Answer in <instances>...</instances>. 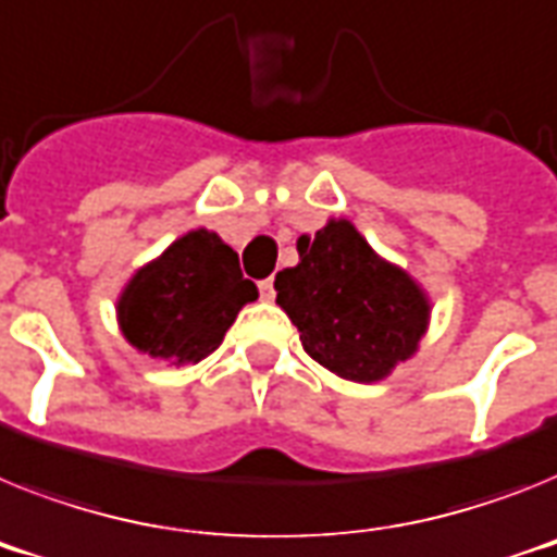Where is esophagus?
<instances>
[{
  "instance_id": "1",
  "label": "esophagus",
  "mask_w": 557,
  "mask_h": 557,
  "mask_svg": "<svg viewBox=\"0 0 557 557\" xmlns=\"http://www.w3.org/2000/svg\"><path fill=\"white\" fill-rule=\"evenodd\" d=\"M257 288H260V297H263V300H274V280L271 277H265V280H260V283H257Z\"/></svg>"
}]
</instances>
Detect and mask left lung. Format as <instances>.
I'll return each instance as SVG.
<instances>
[{"label": "left lung", "mask_w": 557, "mask_h": 557, "mask_svg": "<svg viewBox=\"0 0 557 557\" xmlns=\"http://www.w3.org/2000/svg\"><path fill=\"white\" fill-rule=\"evenodd\" d=\"M300 263L277 271V306L297 325L302 348L350 382H380L410 359L428 329V297L385 263L348 221H331L297 240Z\"/></svg>", "instance_id": "obj_1"}]
</instances>
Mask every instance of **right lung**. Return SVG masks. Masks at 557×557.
Returning a JSON list of instances; mask_svg holds the SVG:
<instances>
[{
	"label": "right lung",
	"instance_id": "obj_1",
	"mask_svg": "<svg viewBox=\"0 0 557 557\" xmlns=\"http://www.w3.org/2000/svg\"><path fill=\"white\" fill-rule=\"evenodd\" d=\"M257 286L243 277L232 246L195 228L158 260L135 271L119 300L127 343L170 366H195L223 343L228 325Z\"/></svg>",
	"mask_w": 557,
	"mask_h": 557
}]
</instances>
